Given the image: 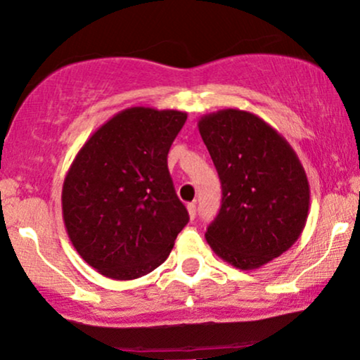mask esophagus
I'll use <instances>...</instances> for the list:
<instances>
[{
  "instance_id": "1",
  "label": "esophagus",
  "mask_w": 360,
  "mask_h": 360,
  "mask_svg": "<svg viewBox=\"0 0 360 360\" xmlns=\"http://www.w3.org/2000/svg\"><path fill=\"white\" fill-rule=\"evenodd\" d=\"M187 210H188L190 219H195V215H197V205H195V203H188Z\"/></svg>"
}]
</instances>
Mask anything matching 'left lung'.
<instances>
[{"instance_id": "obj_1", "label": "left lung", "mask_w": 360, "mask_h": 360, "mask_svg": "<svg viewBox=\"0 0 360 360\" xmlns=\"http://www.w3.org/2000/svg\"><path fill=\"white\" fill-rule=\"evenodd\" d=\"M221 181V207L207 229L212 250L254 270L287 252L305 227L310 188L288 141L260 117L237 108L198 120Z\"/></svg>"}]
</instances>
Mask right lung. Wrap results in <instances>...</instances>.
<instances>
[{
    "mask_svg": "<svg viewBox=\"0 0 360 360\" xmlns=\"http://www.w3.org/2000/svg\"><path fill=\"white\" fill-rule=\"evenodd\" d=\"M187 113L131 106L79 148L63 181V221L88 265L115 281L150 274L170 255L188 212L168 172Z\"/></svg>",
    "mask_w": 360,
    "mask_h": 360,
    "instance_id": "right-lung-1",
    "label": "right lung"
}]
</instances>
